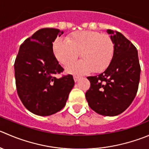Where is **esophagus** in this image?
<instances>
[{
  "label": "esophagus",
  "instance_id": "1",
  "mask_svg": "<svg viewBox=\"0 0 149 149\" xmlns=\"http://www.w3.org/2000/svg\"><path fill=\"white\" fill-rule=\"evenodd\" d=\"M81 79V77H80V76H73V79H74L75 82L78 81H79V79Z\"/></svg>",
  "mask_w": 149,
  "mask_h": 149
}]
</instances>
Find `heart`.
<instances>
[{
  "label": "heart",
  "instance_id": "heart-1",
  "mask_svg": "<svg viewBox=\"0 0 149 149\" xmlns=\"http://www.w3.org/2000/svg\"><path fill=\"white\" fill-rule=\"evenodd\" d=\"M53 49L57 59L64 65L74 61L80 54L81 60L66 67L68 72L75 74L92 70L96 73L103 71L109 66L114 53V44L110 36L89 30L75 32L67 41L57 40Z\"/></svg>",
  "mask_w": 149,
  "mask_h": 149
}]
</instances>
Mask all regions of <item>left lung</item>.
Returning <instances> with one entry per match:
<instances>
[{
    "instance_id": "left-lung-1",
    "label": "left lung",
    "mask_w": 149,
    "mask_h": 149,
    "mask_svg": "<svg viewBox=\"0 0 149 149\" xmlns=\"http://www.w3.org/2000/svg\"><path fill=\"white\" fill-rule=\"evenodd\" d=\"M114 44L113 57L100 74L89 76L91 86L85 94L89 107L102 116L120 114L136 96L141 66L136 47L121 33L107 30Z\"/></svg>"
}]
</instances>
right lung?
Here are the masks:
<instances>
[{"instance_id":"right-lung-1","label":"right lung","mask_w":149,"mask_h":149,"mask_svg":"<svg viewBox=\"0 0 149 149\" xmlns=\"http://www.w3.org/2000/svg\"><path fill=\"white\" fill-rule=\"evenodd\" d=\"M63 31L42 28L22 44L14 63L16 86L26 108L38 116L63 109L75 84L72 75L57 79L64 69L53 53V42Z\"/></svg>"}]
</instances>
